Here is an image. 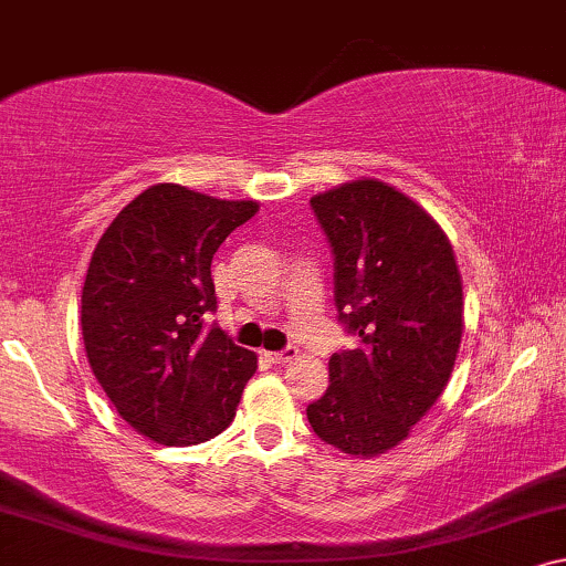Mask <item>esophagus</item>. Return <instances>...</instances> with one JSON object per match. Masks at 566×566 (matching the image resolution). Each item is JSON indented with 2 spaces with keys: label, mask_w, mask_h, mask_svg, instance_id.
Here are the masks:
<instances>
[{
  "label": "esophagus",
  "mask_w": 566,
  "mask_h": 566,
  "mask_svg": "<svg viewBox=\"0 0 566 566\" xmlns=\"http://www.w3.org/2000/svg\"><path fill=\"white\" fill-rule=\"evenodd\" d=\"M266 359L274 364H286V361L297 359V348L286 346V348H282V352H266Z\"/></svg>",
  "instance_id": "obj_1"
}]
</instances>
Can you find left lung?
I'll return each mask as SVG.
<instances>
[{
  "instance_id": "left-lung-1",
  "label": "left lung",
  "mask_w": 566,
  "mask_h": 566,
  "mask_svg": "<svg viewBox=\"0 0 566 566\" xmlns=\"http://www.w3.org/2000/svg\"><path fill=\"white\" fill-rule=\"evenodd\" d=\"M310 205L336 256L338 321L361 340L331 356V387L307 420L321 441L371 459L408 439L449 385L464 333L461 274L433 214L385 181H346Z\"/></svg>"
}]
</instances>
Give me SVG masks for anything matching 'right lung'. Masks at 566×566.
<instances>
[{"label": "right lung", "instance_id": "obj_1", "mask_svg": "<svg viewBox=\"0 0 566 566\" xmlns=\"http://www.w3.org/2000/svg\"><path fill=\"white\" fill-rule=\"evenodd\" d=\"M259 212L256 200H218L154 185L102 233L82 290L86 359L127 426L164 446H197L233 423L256 354L214 310L210 264L220 243Z\"/></svg>", "mask_w": 566, "mask_h": 566}]
</instances>
